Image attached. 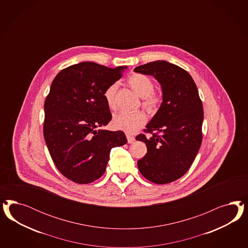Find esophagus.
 Returning <instances> with one entry per match:
<instances>
[{
  "label": "esophagus",
  "mask_w": 248,
  "mask_h": 248,
  "mask_svg": "<svg viewBox=\"0 0 248 248\" xmlns=\"http://www.w3.org/2000/svg\"><path fill=\"white\" fill-rule=\"evenodd\" d=\"M126 138H127L128 143H133L135 142V138L131 135H126Z\"/></svg>",
  "instance_id": "34e87169"
}]
</instances>
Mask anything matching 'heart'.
Masks as SVG:
<instances>
[{
    "label": "heart",
    "instance_id": "obj_1",
    "mask_svg": "<svg viewBox=\"0 0 248 248\" xmlns=\"http://www.w3.org/2000/svg\"><path fill=\"white\" fill-rule=\"evenodd\" d=\"M128 83L140 97L143 98L142 105L148 112H155L157 110L162 102V98L154 92L155 83L149 76L143 74H135L130 76ZM117 90L118 83H113L109 85L105 92L106 104L111 110H114L116 107L115 99ZM145 122V115L141 112L119 113L113 116L112 125L116 130H120L126 134H133L138 129L143 127Z\"/></svg>",
    "mask_w": 248,
    "mask_h": 248
}]
</instances>
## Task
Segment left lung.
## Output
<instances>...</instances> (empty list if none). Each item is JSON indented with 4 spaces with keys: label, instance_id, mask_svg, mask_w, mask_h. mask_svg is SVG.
Listing matches in <instances>:
<instances>
[{
    "label": "left lung",
    "instance_id": "left-lung-1",
    "mask_svg": "<svg viewBox=\"0 0 248 248\" xmlns=\"http://www.w3.org/2000/svg\"><path fill=\"white\" fill-rule=\"evenodd\" d=\"M135 72L154 76L163 93L160 108L144 130L152 136L135 137L147 147L146 155L137 162L138 169L147 180L168 184L187 172L200 148L202 101L191 75L173 63L155 61L135 68Z\"/></svg>",
    "mask_w": 248,
    "mask_h": 248
}]
</instances>
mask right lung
Returning <instances> with one entry per match:
<instances>
[{
  "mask_svg": "<svg viewBox=\"0 0 248 248\" xmlns=\"http://www.w3.org/2000/svg\"><path fill=\"white\" fill-rule=\"evenodd\" d=\"M126 68L83 62L53 79L45 99L44 135L54 165L69 180H97L105 173L111 149L127 143L124 132L101 128L112 119L105 90Z\"/></svg>",
  "mask_w": 248,
  "mask_h": 248,
  "instance_id": "obj_1",
  "label": "right lung"
}]
</instances>
